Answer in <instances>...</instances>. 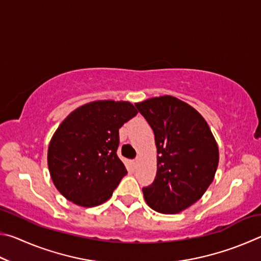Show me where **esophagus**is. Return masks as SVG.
<instances>
[{"label":"esophagus","mask_w":261,"mask_h":261,"mask_svg":"<svg viewBox=\"0 0 261 261\" xmlns=\"http://www.w3.org/2000/svg\"><path fill=\"white\" fill-rule=\"evenodd\" d=\"M132 163H134V167H136V166H137V163H138V160H137V159H136V160L132 161Z\"/></svg>","instance_id":"34e87169"}]
</instances>
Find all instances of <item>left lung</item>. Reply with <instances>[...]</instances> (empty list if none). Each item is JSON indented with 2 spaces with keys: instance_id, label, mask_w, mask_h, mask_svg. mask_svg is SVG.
I'll return each mask as SVG.
<instances>
[{
  "instance_id": "8db88e82",
  "label": "left lung",
  "mask_w": 261,
  "mask_h": 261,
  "mask_svg": "<svg viewBox=\"0 0 261 261\" xmlns=\"http://www.w3.org/2000/svg\"><path fill=\"white\" fill-rule=\"evenodd\" d=\"M136 107L152 127L159 154L155 179L143 188L145 200L159 213H178L213 182L218 145L204 117L177 98H152Z\"/></svg>"
}]
</instances>
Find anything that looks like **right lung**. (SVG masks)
<instances>
[{"instance_id": "1", "label": "right lung", "mask_w": 261, "mask_h": 261, "mask_svg": "<svg viewBox=\"0 0 261 261\" xmlns=\"http://www.w3.org/2000/svg\"><path fill=\"white\" fill-rule=\"evenodd\" d=\"M137 113L125 101H94L73 110L61 123L47 159L53 182L68 200L93 207L113 196L127 174L117 156L118 130Z\"/></svg>"}]
</instances>
